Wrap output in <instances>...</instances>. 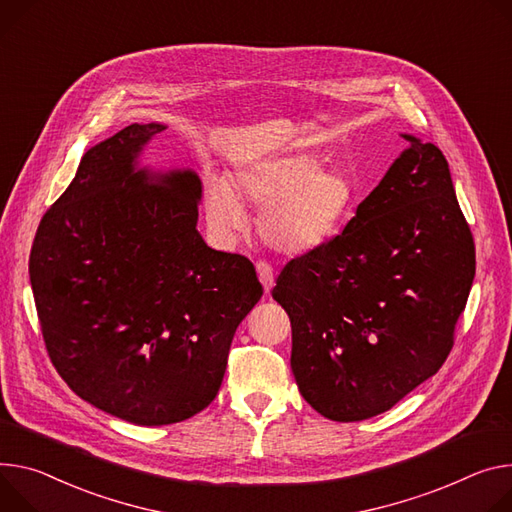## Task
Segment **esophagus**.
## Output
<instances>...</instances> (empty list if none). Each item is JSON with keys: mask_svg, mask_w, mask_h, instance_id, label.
Returning a JSON list of instances; mask_svg holds the SVG:
<instances>
[{"mask_svg": "<svg viewBox=\"0 0 512 512\" xmlns=\"http://www.w3.org/2000/svg\"><path fill=\"white\" fill-rule=\"evenodd\" d=\"M255 267H257L259 282H261V286H263L265 294H269V292H271V288H273V282H275V277H273V269H271V265H267V263L259 261Z\"/></svg>", "mask_w": 512, "mask_h": 512, "instance_id": "esophagus-1", "label": "esophagus"}]
</instances>
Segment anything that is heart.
Returning <instances> with one entry per match:
<instances>
[{
	"label": "heart",
	"mask_w": 512,
	"mask_h": 512,
	"mask_svg": "<svg viewBox=\"0 0 512 512\" xmlns=\"http://www.w3.org/2000/svg\"><path fill=\"white\" fill-rule=\"evenodd\" d=\"M355 183L339 165L312 153L251 161L230 185L214 177L206 188V220L216 237L232 241L247 228L243 204L259 208V239L275 253L300 255L327 241L355 204Z\"/></svg>",
	"instance_id": "heart-1"
}]
</instances>
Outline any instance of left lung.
Masks as SVG:
<instances>
[{
	"instance_id": "8db88e82",
	"label": "left lung",
	"mask_w": 512,
	"mask_h": 512,
	"mask_svg": "<svg viewBox=\"0 0 512 512\" xmlns=\"http://www.w3.org/2000/svg\"><path fill=\"white\" fill-rule=\"evenodd\" d=\"M400 136L408 147L341 235L292 259L271 292L292 322L300 394L339 423L382 414L437 374L476 273L443 153Z\"/></svg>"
}]
</instances>
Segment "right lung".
Segmentation results:
<instances>
[{"label": "right lung", "mask_w": 512, "mask_h": 512, "mask_svg": "<svg viewBox=\"0 0 512 512\" xmlns=\"http://www.w3.org/2000/svg\"><path fill=\"white\" fill-rule=\"evenodd\" d=\"M165 128L130 124L91 147L30 253L59 376L143 427L185 421L214 400L232 337L263 296L247 257L210 249L198 232V173L143 163Z\"/></svg>", "instance_id": "right-lung-1"}]
</instances>
